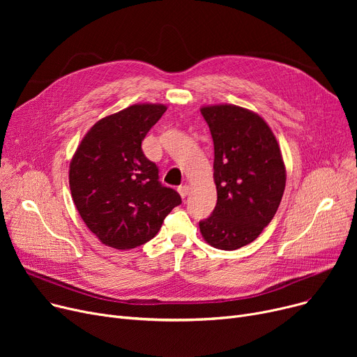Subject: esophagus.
Returning a JSON list of instances; mask_svg holds the SVG:
<instances>
[{"instance_id": "obj_1", "label": "esophagus", "mask_w": 357, "mask_h": 357, "mask_svg": "<svg viewBox=\"0 0 357 357\" xmlns=\"http://www.w3.org/2000/svg\"><path fill=\"white\" fill-rule=\"evenodd\" d=\"M190 191H191V186L190 185H181L179 186V188H178V192L181 194V197L182 198H186V197H188L190 195Z\"/></svg>"}]
</instances>
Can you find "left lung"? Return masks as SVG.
Segmentation results:
<instances>
[{
  "label": "left lung",
  "instance_id": "left-lung-1",
  "mask_svg": "<svg viewBox=\"0 0 357 357\" xmlns=\"http://www.w3.org/2000/svg\"><path fill=\"white\" fill-rule=\"evenodd\" d=\"M214 142L215 208L199 221L210 246L236 250L259 237L282 199L287 169L278 140L257 112L233 104L201 107Z\"/></svg>",
  "mask_w": 357,
  "mask_h": 357
}]
</instances>
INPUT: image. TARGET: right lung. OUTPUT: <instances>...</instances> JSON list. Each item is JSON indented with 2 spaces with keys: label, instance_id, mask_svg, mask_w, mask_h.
I'll use <instances>...</instances> for the list:
<instances>
[{
  "label": "right lung",
  "instance_id": "obj_1",
  "mask_svg": "<svg viewBox=\"0 0 357 357\" xmlns=\"http://www.w3.org/2000/svg\"><path fill=\"white\" fill-rule=\"evenodd\" d=\"M163 104H135L93 124L69 163L75 207L105 246L135 249L153 238L181 195L159 182L142 142L163 116Z\"/></svg>",
  "mask_w": 357,
  "mask_h": 357
}]
</instances>
